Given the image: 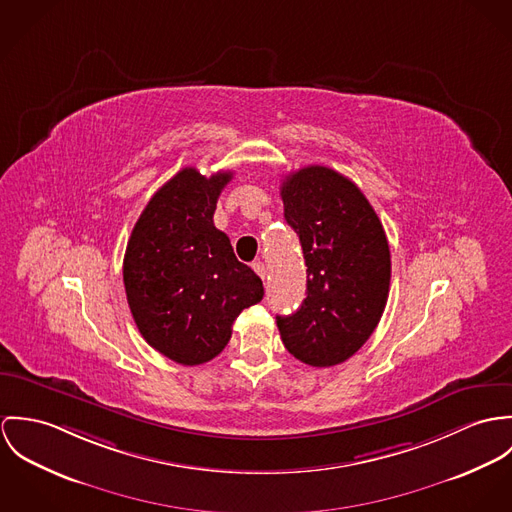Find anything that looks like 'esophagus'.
<instances>
[{
	"mask_svg": "<svg viewBox=\"0 0 512 512\" xmlns=\"http://www.w3.org/2000/svg\"><path fill=\"white\" fill-rule=\"evenodd\" d=\"M253 269H255V273L265 281V277H267V267H265L261 261H257V263H253Z\"/></svg>",
	"mask_w": 512,
	"mask_h": 512,
	"instance_id": "1",
	"label": "esophagus"
}]
</instances>
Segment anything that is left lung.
<instances>
[{
	"label": "left lung",
	"instance_id": "8db88e82",
	"mask_svg": "<svg viewBox=\"0 0 512 512\" xmlns=\"http://www.w3.org/2000/svg\"><path fill=\"white\" fill-rule=\"evenodd\" d=\"M284 220L306 261V298L277 316L288 353L312 367L349 359L375 332L391 284L383 224L363 192L340 172L312 165L281 186Z\"/></svg>",
	"mask_w": 512,
	"mask_h": 512
}]
</instances>
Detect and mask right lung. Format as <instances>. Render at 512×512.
I'll use <instances>...</instances> for the list:
<instances>
[{
	"label": "right lung",
	"mask_w": 512,
	"mask_h": 512,
	"mask_svg": "<svg viewBox=\"0 0 512 512\" xmlns=\"http://www.w3.org/2000/svg\"><path fill=\"white\" fill-rule=\"evenodd\" d=\"M231 172L210 178L176 172L145 206L123 257V284L145 341L180 365H200L228 345L243 308L265 290L237 261L229 237L214 226L218 196Z\"/></svg>",
	"instance_id": "1"
}]
</instances>
